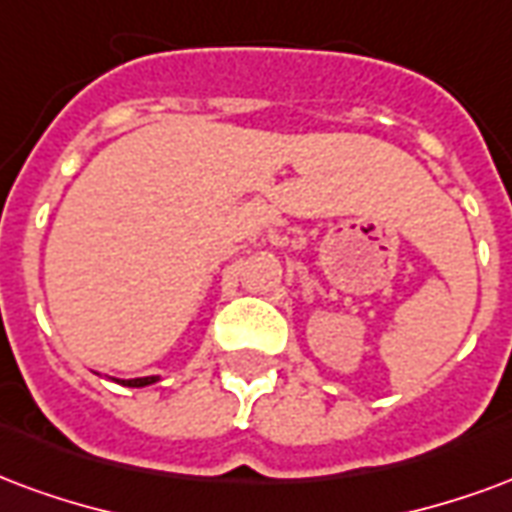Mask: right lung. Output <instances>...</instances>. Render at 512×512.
<instances>
[{
	"mask_svg": "<svg viewBox=\"0 0 512 512\" xmlns=\"http://www.w3.org/2000/svg\"><path fill=\"white\" fill-rule=\"evenodd\" d=\"M121 385H127V388H143V385H151V382H157V377H138V380H116Z\"/></svg>",
	"mask_w": 512,
	"mask_h": 512,
	"instance_id": "1",
	"label": "right lung"
}]
</instances>
